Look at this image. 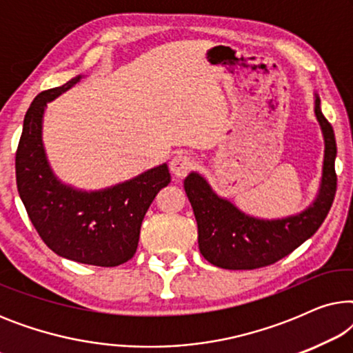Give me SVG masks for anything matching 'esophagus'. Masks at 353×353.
<instances>
[{
    "instance_id": "obj_1",
    "label": "esophagus",
    "mask_w": 353,
    "mask_h": 353,
    "mask_svg": "<svg viewBox=\"0 0 353 353\" xmlns=\"http://www.w3.org/2000/svg\"><path fill=\"white\" fill-rule=\"evenodd\" d=\"M192 165H194V161H192L190 156H186V154H178V156L172 159L170 170L176 178H185L188 173H190Z\"/></svg>"
}]
</instances>
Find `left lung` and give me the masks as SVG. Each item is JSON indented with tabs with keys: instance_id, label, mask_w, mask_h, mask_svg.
Here are the masks:
<instances>
[{
	"instance_id": "1",
	"label": "left lung",
	"mask_w": 353,
	"mask_h": 353,
	"mask_svg": "<svg viewBox=\"0 0 353 353\" xmlns=\"http://www.w3.org/2000/svg\"><path fill=\"white\" fill-rule=\"evenodd\" d=\"M315 115L325 138L321 185L316 199L301 214L276 220L255 219L216 194L199 173L191 172L185 178V191L197 221L199 250L207 262L226 270L262 268L286 257L316 233L337 186L334 130L321 112L316 93Z\"/></svg>"
}]
</instances>
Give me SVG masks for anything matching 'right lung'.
Here are the masks:
<instances>
[{
	"label": "right lung",
	"mask_w": 353,
	"mask_h": 353,
	"mask_svg": "<svg viewBox=\"0 0 353 353\" xmlns=\"http://www.w3.org/2000/svg\"><path fill=\"white\" fill-rule=\"evenodd\" d=\"M43 91L28 108L16 152L19 196L48 248L74 262L117 267L137 252L144 215L170 183L167 163L99 191H81L57 180L48 162L41 130L46 103L79 83Z\"/></svg>",
	"instance_id": "obj_1"
}]
</instances>
